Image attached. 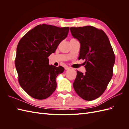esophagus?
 I'll return each mask as SVG.
<instances>
[{"label": "esophagus", "mask_w": 129, "mask_h": 129, "mask_svg": "<svg viewBox=\"0 0 129 129\" xmlns=\"http://www.w3.org/2000/svg\"><path fill=\"white\" fill-rule=\"evenodd\" d=\"M65 69L66 70H69V69H71V68L69 67H66Z\"/></svg>", "instance_id": "34e87169"}]
</instances>
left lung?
I'll list each match as a JSON object with an SVG mask.
<instances>
[{"label": "left lung", "mask_w": 129, "mask_h": 129, "mask_svg": "<svg viewBox=\"0 0 129 129\" xmlns=\"http://www.w3.org/2000/svg\"><path fill=\"white\" fill-rule=\"evenodd\" d=\"M72 36L80 43L79 60H85L84 74L77 71L73 87L77 94L92 101L103 94L113 75L115 56L104 31L91 26L71 27Z\"/></svg>", "instance_id": "left-lung-1"}]
</instances>
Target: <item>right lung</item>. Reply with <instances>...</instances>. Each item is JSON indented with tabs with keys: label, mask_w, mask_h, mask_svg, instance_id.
I'll return each instance as SVG.
<instances>
[{
	"label": "right lung",
	"mask_w": 129,
	"mask_h": 129,
	"mask_svg": "<svg viewBox=\"0 0 129 129\" xmlns=\"http://www.w3.org/2000/svg\"><path fill=\"white\" fill-rule=\"evenodd\" d=\"M69 27L42 24L28 31L19 41L15 65L21 88L38 100L48 98L55 90L56 77L64 68L49 64L48 57L67 38Z\"/></svg>",
	"instance_id": "obj_1"
}]
</instances>
